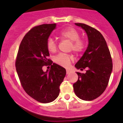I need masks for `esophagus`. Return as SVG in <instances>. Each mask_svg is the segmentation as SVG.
<instances>
[{
	"label": "esophagus",
	"instance_id": "esophagus-1",
	"mask_svg": "<svg viewBox=\"0 0 123 123\" xmlns=\"http://www.w3.org/2000/svg\"><path fill=\"white\" fill-rule=\"evenodd\" d=\"M66 71H67V74H68L69 73V69H67Z\"/></svg>",
	"mask_w": 123,
	"mask_h": 123
}]
</instances>
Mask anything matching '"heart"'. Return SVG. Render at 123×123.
<instances>
[{
	"instance_id": "heart-1",
	"label": "heart",
	"mask_w": 123,
	"mask_h": 123,
	"mask_svg": "<svg viewBox=\"0 0 123 123\" xmlns=\"http://www.w3.org/2000/svg\"><path fill=\"white\" fill-rule=\"evenodd\" d=\"M60 37L68 40L71 42L69 49L77 53L82 52L85 48V42L82 38H79L80 33L73 27H67L62 30L59 33ZM46 46L50 52L54 53L57 49L56 42L52 38H49L47 40ZM73 60L72 55L68 54H59L54 58V62L64 67H67Z\"/></svg>"
}]
</instances>
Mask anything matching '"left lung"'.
<instances>
[{
  "label": "left lung",
  "instance_id": "1",
  "mask_svg": "<svg viewBox=\"0 0 123 123\" xmlns=\"http://www.w3.org/2000/svg\"><path fill=\"white\" fill-rule=\"evenodd\" d=\"M85 30L89 40L86 50L75 65L85 73L77 72L79 79L74 83V91L84 100H92L104 93L112 70L111 54L103 36L99 31L82 23H75Z\"/></svg>",
  "mask_w": 123,
  "mask_h": 123
}]
</instances>
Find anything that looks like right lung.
Returning <instances> with one entry per match:
<instances>
[{
    "instance_id": "add662e5",
    "label": "right lung",
    "mask_w": 123,
    "mask_h": 123,
    "mask_svg": "<svg viewBox=\"0 0 123 123\" xmlns=\"http://www.w3.org/2000/svg\"><path fill=\"white\" fill-rule=\"evenodd\" d=\"M56 24H42L32 28L24 37L18 49L15 67L24 90L30 96L41 103H49L57 98L59 86L66 70L48 59L46 42ZM50 62L49 63V62ZM51 65L44 72L43 66Z\"/></svg>"
}]
</instances>
